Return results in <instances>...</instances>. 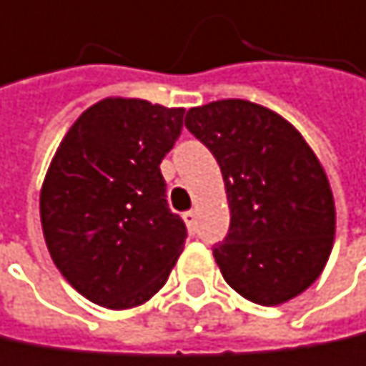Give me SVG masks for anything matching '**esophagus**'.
I'll return each instance as SVG.
<instances>
[{
	"label": "esophagus",
	"mask_w": 366,
	"mask_h": 366,
	"mask_svg": "<svg viewBox=\"0 0 366 366\" xmlns=\"http://www.w3.org/2000/svg\"><path fill=\"white\" fill-rule=\"evenodd\" d=\"M183 221L187 223L189 232H196V227H198V212H196V210H187V212H183Z\"/></svg>",
	"instance_id": "34e87169"
}]
</instances>
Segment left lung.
<instances>
[{"instance_id": "1", "label": "left lung", "mask_w": 366, "mask_h": 366, "mask_svg": "<svg viewBox=\"0 0 366 366\" xmlns=\"http://www.w3.org/2000/svg\"><path fill=\"white\" fill-rule=\"evenodd\" d=\"M185 126L223 174L232 219L212 254L225 282L259 305L297 297L322 274L335 238L316 154L282 115L242 99L192 107Z\"/></svg>"}]
</instances>
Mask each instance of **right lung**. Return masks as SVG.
Returning a JSON list of instances; mask_svg holds the SVG:
<instances>
[{
	"label": "right lung",
	"instance_id": "right-lung-1",
	"mask_svg": "<svg viewBox=\"0 0 366 366\" xmlns=\"http://www.w3.org/2000/svg\"><path fill=\"white\" fill-rule=\"evenodd\" d=\"M183 107L109 97L69 128L46 172L39 214L50 257L69 285L109 310L154 297L187 238L160 172Z\"/></svg>",
	"mask_w": 366,
	"mask_h": 366
}]
</instances>
